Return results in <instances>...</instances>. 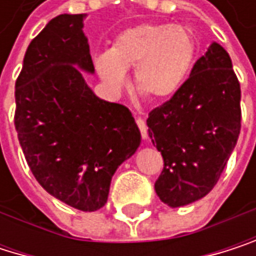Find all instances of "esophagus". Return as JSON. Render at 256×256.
<instances>
[{
  "label": "esophagus",
  "instance_id": "obj_1",
  "mask_svg": "<svg viewBox=\"0 0 256 256\" xmlns=\"http://www.w3.org/2000/svg\"><path fill=\"white\" fill-rule=\"evenodd\" d=\"M136 122H137V126L140 130V134L143 138H148V126H146V122L142 119V118H136Z\"/></svg>",
  "mask_w": 256,
  "mask_h": 256
}]
</instances>
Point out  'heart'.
<instances>
[{
  "mask_svg": "<svg viewBox=\"0 0 256 256\" xmlns=\"http://www.w3.org/2000/svg\"><path fill=\"white\" fill-rule=\"evenodd\" d=\"M198 56L193 31L174 24H140L119 33L110 50L96 57L98 75L113 90H122L126 70L148 100H168L187 81Z\"/></svg>",
  "mask_w": 256,
  "mask_h": 256,
  "instance_id": "heart-1",
  "label": "heart"
}]
</instances>
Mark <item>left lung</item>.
Returning <instances> with one entry per match:
<instances>
[{
	"label": "left lung",
	"mask_w": 256,
	"mask_h": 256,
	"mask_svg": "<svg viewBox=\"0 0 256 256\" xmlns=\"http://www.w3.org/2000/svg\"><path fill=\"white\" fill-rule=\"evenodd\" d=\"M240 100L231 57L212 42L180 92L149 113L148 132L164 162L155 192L166 205L184 206L212 190L240 134Z\"/></svg>",
	"instance_id": "left-lung-1"
}]
</instances>
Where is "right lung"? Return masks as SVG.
Returning a JSON list of instances; mask_svg holds the SVG:
<instances>
[{
	"label": "right lung",
	"instance_id": "right-lung-1",
	"mask_svg": "<svg viewBox=\"0 0 256 256\" xmlns=\"http://www.w3.org/2000/svg\"><path fill=\"white\" fill-rule=\"evenodd\" d=\"M84 18L58 14L28 45L14 86V128L38 182L76 210L96 211L142 136L125 106L98 98L82 78L80 68L94 72Z\"/></svg>",
	"mask_w": 256,
	"mask_h": 256
}]
</instances>
